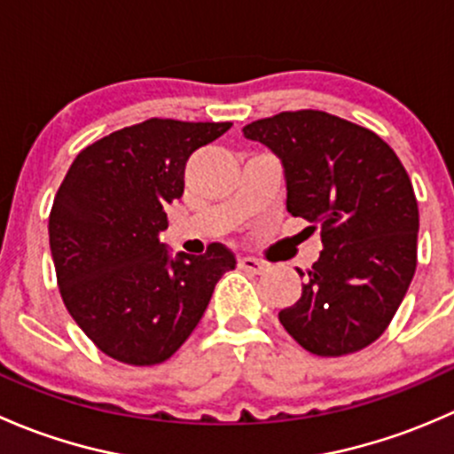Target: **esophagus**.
<instances>
[{"instance_id": "obj_1", "label": "esophagus", "mask_w": 454, "mask_h": 454, "mask_svg": "<svg viewBox=\"0 0 454 454\" xmlns=\"http://www.w3.org/2000/svg\"><path fill=\"white\" fill-rule=\"evenodd\" d=\"M239 268L248 270V272H253V274H261L268 270V265H265L263 261L254 259V256H239Z\"/></svg>"}]
</instances>
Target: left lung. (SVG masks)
<instances>
[{"instance_id": "obj_1", "label": "left lung", "mask_w": 454, "mask_h": 454, "mask_svg": "<svg viewBox=\"0 0 454 454\" xmlns=\"http://www.w3.org/2000/svg\"><path fill=\"white\" fill-rule=\"evenodd\" d=\"M278 155L287 213L320 226L318 261L303 294L278 312L316 356H347L382 336L418 265L419 210L395 151L371 129L318 109L281 112L244 127Z\"/></svg>"}]
</instances>
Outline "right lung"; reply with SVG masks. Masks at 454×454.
Returning <instances> with one entry per match:
<instances>
[{"label":"right lung","mask_w":454,"mask_h":454,"mask_svg":"<svg viewBox=\"0 0 454 454\" xmlns=\"http://www.w3.org/2000/svg\"><path fill=\"white\" fill-rule=\"evenodd\" d=\"M232 122L149 118L85 146L50 210V250L67 312L103 354L134 367L171 358L237 265L222 244L173 259L160 232L184 193L186 160Z\"/></svg>","instance_id":"obj_1"}]
</instances>
